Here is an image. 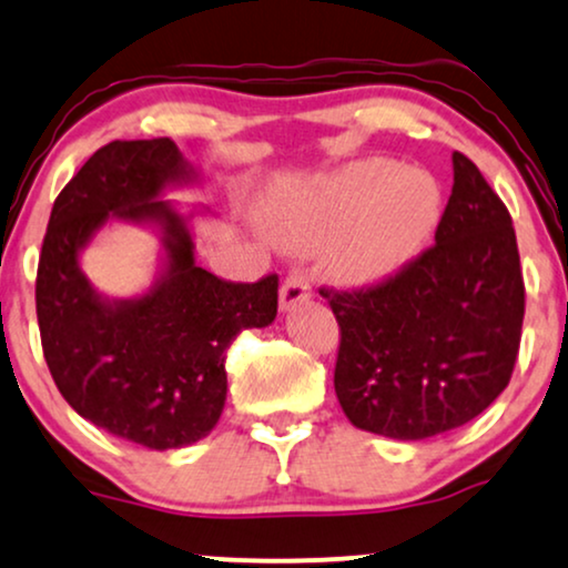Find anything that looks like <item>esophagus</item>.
<instances>
[{"label": "esophagus", "mask_w": 568, "mask_h": 568, "mask_svg": "<svg viewBox=\"0 0 568 568\" xmlns=\"http://www.w3.org/2000/svg\"><path fill=\"white\" fill-rule=\"evenodd\" d=\"M308 298H312V285H308V280L301 272H293L283 283V288H280V308L291 312L293 306L304 304Z\"/></svg>", "instance_id": "1"}]
</instances>
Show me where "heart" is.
I'll use <instances>...</instances> for the list:
<instances>
[{
  "mask_svg": "<svg viewBox=\"0 0 568 568\" xmlns=\"http://www.w3.org/2000/svg\"><path fill=\"white\" fill-rule=\"evenodd\" d=\"M443 220L440 183L387 160L354 162L270 201L264 227L285 248L327 246L348 283H379L408 267Z\"/></svg>",
  "mask_w": 568,
  "mask_h": 568,
  "instance_id": "heart-1",
  "label": "heart"
}]
</instances>
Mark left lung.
Masks as SVG:
<instances>
[{
	"instance_id": "8db88e82",
	"label": "left lung",
	"mask_w": 568,
	"mask_h": 568,
	"mask_svg": "<svg viewBox=\"0 0 568 568\" xmlns=\"http://www.w3.org/2000/svg\"><path fill=\"white\" fill-rule=\"evenodd\" d=\"M341 325L335 396L358 429L425 440L504 393L521 341L524 280L511 214L454 152L435 246L369 291H322Z\"/></svg>"
}]
</instances>
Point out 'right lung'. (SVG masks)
Wrapping results in <instances>:
<instances>
[{"label":"right lung","mask_w":568,"mask_h":568,"mask_svg":"<svg viewBox=\"0 0 568 568\" xmlns=\"http://www.w3.org/2000/svg\"><path fill=\"white\" fill-rule=\"evenodd\" d=\"M199 183L175 141L106 143L57 196L36 275L41 346L62 398L91 425L152 450L212 433L227 398L225 351L241 329L277 317V275L225 283L196 264L191 217L206 206L181 212L162 196ZM110 221L161 239V270L139 297H104L80 270Z\"/></svg>","instance_id":"right-lung-1"}]
</instances>
